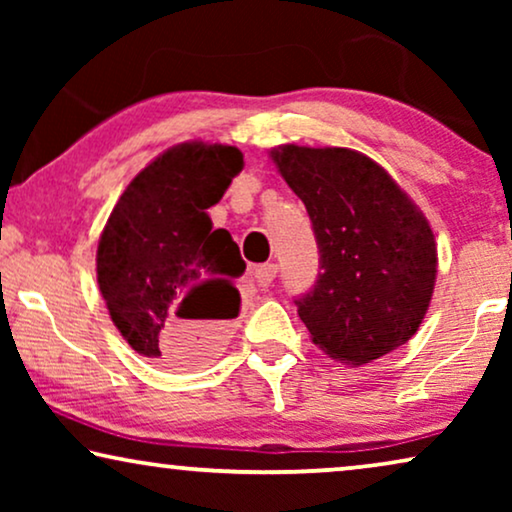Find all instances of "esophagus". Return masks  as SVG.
I'll list each match as a JSON object with an SVG mask.
<instances>
[{
	"instance_id": "esophagus-1",
	"label": "esophagus",
	"mask_w": 512,
	"mask_h": 512,
	"mask_svg": "<svg viewBox=\"0 0 512 512\" xmlns=\"http://www.w3.org/2000/svg\"><path fill=\"white\" fill-rule=\"evenodd\" d=\"M275 277H277V265L275 263H263V265H258V268H254V279H256V284L261 286V289H268Z\"/></svg>"
}]
</instances>
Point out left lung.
Returning <instances> with one entry per match:
<instances>
[{
    "mask_svg": "<svg viewBox=\"0 0 512 512\" xmlns=\"http://www.w3.org/2000/svg\"><path fill=\"white\" fill-rule=\"evenodd\" d=\"M272 160L317 237L321 272L293 300L314 345L352 366L405 345L436 284V240L424 214L359 151L286 144Z\"/></svg>",
    "mask_w": 512,
    "mask_h": 512,
    "instance_id": "1",
    "label": "left lung"
}]
</instances>
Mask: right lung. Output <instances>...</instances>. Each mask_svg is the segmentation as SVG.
<instances>
[{"label":"right lung","mask_w":512,"mask_h":512,"mask_svg":"<svg viewBox=\"0 0 512 512\" xmlns=\"http://www.w3.org/2000/svg\"><path fill=\"white\" fill-rule=\"evenodd\" d=\"M244 160L235 146L188 142L130 181L97 244V284L118 331L137 354L174 368L200 366L216 328L240 314L233 277L244 272L228 230L207 209Z\"/></svg>","instance_id":"right-lung-1"}]
</instances>
